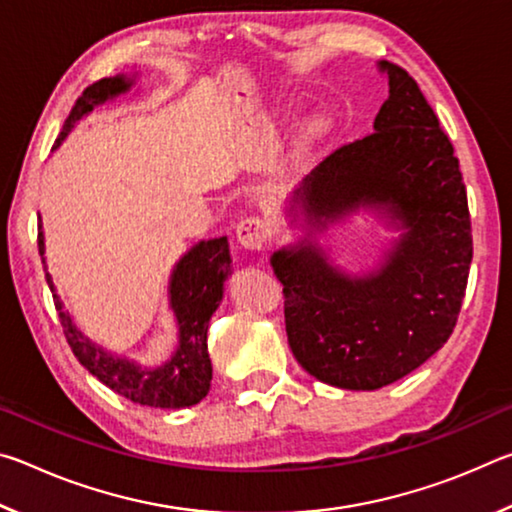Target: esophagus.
I'll return each mask as SVG.
<instances>
[{
  "instance_id": "34e87169",
  "label": "esophagus",
  "mask_w": 512,
  "mask_h": 512,
  "mask_svg": "<svg viewBox=\"0 0 512 512\" xmlns=\"http://www.w3.org/2000/svg\"><path fill=\"white\" fill-rule=\"evenodd\" d=\"M237 241L248 250H262L266 244V225L257 216H248V219L237 225Z\"/></svg>"
}]
</instances>
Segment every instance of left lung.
<instances>
[{
  "label": "left lung",
  "instance_id": "1",
  "mask_svg": "<svg viewBox=\"0 0 512 512\" xmlns=\"http://www.w3.org/2000/svg\"><path fill=\"white\" fill-rule=\"evenodd\" d=\"M388 99L375 133L341 146L293 189L305 232L271 255L293 357L311 377L377 391L409 375L454 332L472 262L467 194L454 146L402 67L379 60ZM363 209L401 230L366 274H348L317 237Z\"/></svg>",
  "mask_w": 512,
  "mask_h": 512
}]
</instances>
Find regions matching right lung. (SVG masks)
Segmentation results:
<instances>
[{
	"label": "right lung",
	"instance_id": "1",
	"mask_svg": "<svg viewBox=\"0 0 512 512\" xmlns=\"http://www.w3.org/2000/svg\"><path fill=\"white\" fill-rule=\"evenodd\" d=\"M133 85V76L117 74L85 88L65 119L54 149L63 144L69 131L94 108L121 97V94H128ZM38 250L47 271L42 223L38 225ZM230 273L232 259L228 237L198 241L178 259L169 277V307L178 325V345L167 361L151 368L112 354L94 343L90 336H85L56 293L51 275H45L49 289L54 293L65 339L85 370H90L108 388L135 404L153 406V409H185V406L198 404L210 393L212 361L207 352V327H210L212 314L221 305L223 282L228 280Z\"/></svg>",
	"mask_w": 512,
	"mask_h": 512
}]
</instances>
